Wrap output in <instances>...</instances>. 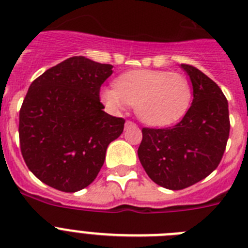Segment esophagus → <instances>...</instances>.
<instances>
[{"label":"esophagus","instance_id":"obj_1","mask_svg":"<svg viewBox=\"0 0 248 248\" xmlns=\"http://www.w3.org/2000/svg\"><path fill=\"white\" fill-rule=\"evenodd\" d=\"M135 125H137V124H135V123H133V122H130V120H126V122H125V129L131 128V126H135Z\"/></svg>","mask_w":248,"mask_h":248}]
</instances>
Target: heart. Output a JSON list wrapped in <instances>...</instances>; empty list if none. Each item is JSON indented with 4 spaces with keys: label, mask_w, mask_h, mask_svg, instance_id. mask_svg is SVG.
Instances as JSON below:
<instances>
[{
    "label": "heart",
    "mask_w": 248,
    "mask_h": 248,
    "mask_svg": "<svg viewBox=\"0 0 248 248\" xmlns=\"http://www.w3.org/2000/svg\"><path fill=\"white\" fill-rule=\"evenodd\" d=\"M115 88H104L102 99L110 110L130 104L140 120L150 126H164L183 118L191 103L189 79L180 73L139 69L120 76Z\"/></svg>",
    "instance_id": "obj_1"
}]
</instances>
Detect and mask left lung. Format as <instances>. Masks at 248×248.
<instances>
[{"label": "left lung", "instance_id": "1", "mask_svg": "<svg viewBox=\"0 0 248 248\" xmlns=\"http://www.w3.org/2000/svg\"><path fill=\"white\" fill-rule=\"evenodd\" d=\"M192 84L191 107L170 128H143L138 156L148 176L169 190H181L209 176L220 164L230 134L229 103L209 77L181 64Z\"/></svg>", "mask_w": 248, "mask_h": 248}]
</instances>
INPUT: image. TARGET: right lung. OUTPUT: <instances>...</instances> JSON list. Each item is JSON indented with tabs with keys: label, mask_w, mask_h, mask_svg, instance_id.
<instances>
[{
	"label": "right lung",
	"mask_w": 248,
	"mask_h": 248,
	"mask_svg": "<svg viewBox=\"0 0 248 248\" xmlns=\"http://www.w3.org/2000/svg\"><path fill=\"white\" fill-rule=\"evenodd\" d=\"M111 73V64L71 57L30 85L19 110V145L26 165L46 185L76 192L97 177L125 123L105 113L99 99Z\"/></svg>",
	"instance_id": "1"
}]
</instances>
